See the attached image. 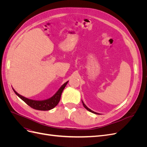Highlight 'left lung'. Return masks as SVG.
Returning a JSON list of instances; mask_svg holds the SVG:
<instances>
[{
  "label": "left lung",
  "instance_id": "left-lung-1",
  "mask_svg": "<svg viewBox=\"0 0 147 147\" xmlns=\"http://www.w3.org/2000/svg\"><path fill=\"white\" fill-rule=\"evenodd\" d=\"M82 103H83V106H84V108H85L86 110H88V111H90V112H92V113H95V114H99V113H96V112H93V111L92 110H91V109H89V108H88L86 106V105L85 104H84V103H83V102L82 101Z\"/></svg>",
  "mask_w": 147,
  "mask_h": 147
}]
</instances>
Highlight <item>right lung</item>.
I'll return each mask as SVG.
<instances>
[{"label":"right lung","instance_id":"add662e5","mask_svg":"<svg viewBox=\"0 0 147 147\" xmlns=\"http://www.w3.org/2000/svg\"><path fill=\"white\" fill-rule=\"evenodd\" d=\"M68 82H65L63 86H62L59 90L57 91L56 94L52 96L51 98L48 99L47 100H35L29 99L28 98H26V97L21 96L18 93L16 92L14 89H13V91L15 92V94L18 96L20 99L23 100L26 104H28L29 106H30L31 108H32L35 110H50L58 104L59 102L61 99V96L62 94V92H63L64 88L65 87L66 84H67Z\"/></svg>","mask_w":147,"mask_h":147}]
</instances>
